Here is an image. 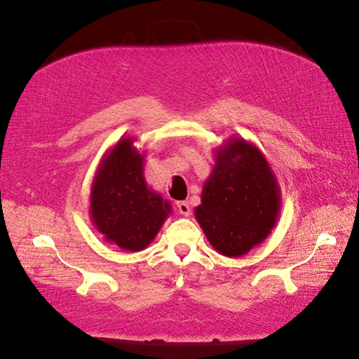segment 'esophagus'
Listing matches in <instances>:
<instances>
[{
	"mask_svg": "<svg viewBox=\"0 0 359 359\" xmlns=\"http://www.w3.org/2000/svg\"><path fill=\"white\" fill-rule=\"evenodd\" d=\"M177 209H179V212L185 217H188L191 214V206L188 201H177Z\"/></svg>",
	"mask_w": 359,
	"mask_h": 359,
	"instance_id": "obj_1",
	"label": "esophagus"
}]
</instances>
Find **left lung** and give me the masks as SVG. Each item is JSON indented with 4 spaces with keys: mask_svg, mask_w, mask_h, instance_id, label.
Masks as SVG:
<instances>
[{
    "mask_svg": "<svg viewBox=\"0 0 359 359\" xmlns=\"http://www.w3.org/2000/svg\"><path fill=\"white\" fill-rule=\"evenodd\" d=\"M196 217L226 256H241L269 235L279 212V188L256 147L233 140L217 153Z\"/></svg>",
    "mask_w": 359,
    "mask_h": 359,
    "instance_id": "1",
    "label": "left lung"
}]
</instances>
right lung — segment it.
Masks as SVG:
<instances>
[{
  "mask_svg": "<svg viewBox=\"0 0 359 359\" xmlns=\"http://www.w3.org/2000/svg\"><path fill=\"white\" fill-rule=\"evenodd\" d=\"M170 214V203L150 191L142 174V156L130 140L107 154L92 187L90 215L98 231L124 250L149 245Z\"/></svg>",
  "mask_w": 359,
  "mask_h": 359,
  "instance_id": "obj_1",
  "label": "right lung"
}]
</instances>
